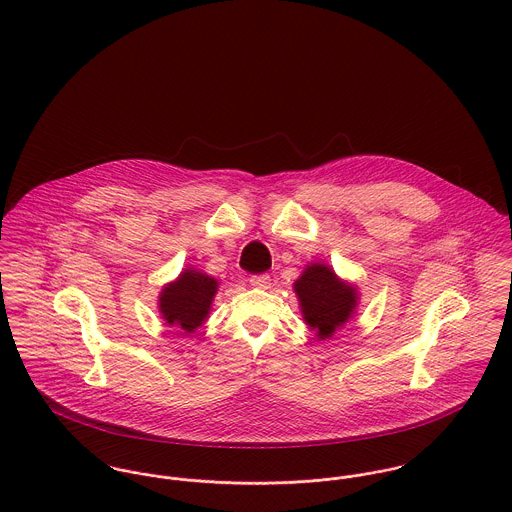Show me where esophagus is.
<instances>
[{"label": "esophagus", "instance_id": "esophagus-1", "mask_svg": "<svg viewBox=\"0 0 512 512\" xmlns=\"http://www.w3.org/2000/svg\"><path fill=\"white\" fill-rule=\"evenodd\" d=\"M270 276L268 274H254V276H250V286H254V288H260V290H266L268 286H270Z\"/></svg>", "mask_w": 512, "mask_h": 512}]
</instances>
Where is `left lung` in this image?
<instances>
[{
	"label": "left lung",
	"mask_w": 512,
	"mask_h": 512,
	"mask_svg": "<svg viewBox=\"0 0 512 512\" xmlns=\"http://www.w3.org/2000/svg\"><path fill=\"white\" fill-rule=\"evenodd\" d=\"M295 293L301 303L305 323L317 331L319 339H327L339 329L357 305L355 288L341 282L329 266L311 264L295 282Z\"/></svg>",
	"instance_id": "left-lung-1"
}]
</instances>
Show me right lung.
Segmentation results:
<instances>
[{"instance_id":"obj_1","label":"right lung","mask_w":512,"mask_h":512,"mask_svg":"<svg viewBox=\"0 0 512 512\" xmlns=\"http://www.w3.org/2000/svg\"><path fill=\"white\" fill-rule=\"evenodd\" d=\"M217 288L215 278L195 270H185L177 282L169 284L161 292L159 307L163 319L187 333L195 331L207 319Z\"/></svg>"}]
</instances>
